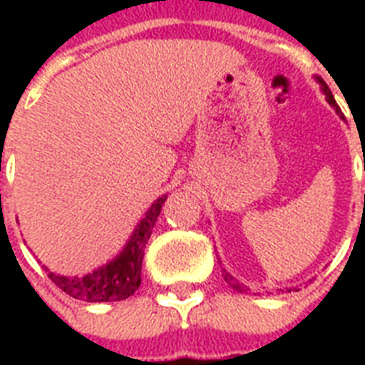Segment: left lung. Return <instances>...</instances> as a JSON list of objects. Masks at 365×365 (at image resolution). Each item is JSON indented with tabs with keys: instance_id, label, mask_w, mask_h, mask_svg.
I'll list each match as a JSON object with an SVG mask.
<instances>
[{
	"instance_id": "1",
	"label": "left lung",
	"mask_w": 365,
	"mask_h": 365,
	"mask_svg": "<svg viewBox=\"0 0 365 365\" xmlns=\"http://www.w3.org/2000/svg\"><path fill=\"white\" fill-rule=\"evenodd\" d=\"M320 85H322V91H324V94H326V100H328V102H329V106H334L335 111L339 113V111H341L339 106H337V102H335L334 94H331V91H329L328 85H326V83H324V81H320ZM225 280H227V282L231 284V286H233L235 289H239V292H242V286H240V284L237 282V280H235L233 277H231V274H227V272H225ZM288 292H292V289H288Z\"/></svg>"
}]
</instances>
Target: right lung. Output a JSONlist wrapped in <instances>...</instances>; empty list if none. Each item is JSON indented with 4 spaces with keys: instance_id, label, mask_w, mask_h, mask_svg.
<instances>
[{
    "instance_id": "1",
    "label": "right lung",
    "mask_w": 365,
    "mask_h": 365,
    "mask_svg": "<svg viewBox=\"0 0 365 365\" xmlns=\"http://www.w3.org/2000/svg\"><path fill=\"white\" fill-rule=\"evenodd\" d=\"M165 200L166 195L155 200L151 208L145 212L142 222L138 223L136 231L132 233L125 250L108 265L100 267L81 278L60 277V274H54L45 269L48 272V278L73 299L102 303V301H121L130 297L142 282L143 248L151 237V231H153V225L159 217Z\"/></svg>"
}]
</instances>
